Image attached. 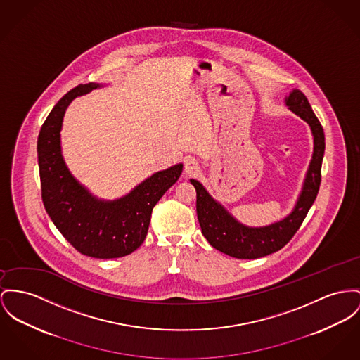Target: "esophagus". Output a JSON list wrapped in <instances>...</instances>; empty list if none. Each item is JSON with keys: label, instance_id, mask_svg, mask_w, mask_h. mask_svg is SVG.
Instances as JSON below:
<instances>
[{"label": "esophagus", "instance_id": "34e87169", "mask_svg": "<svg viewBox=\"0 0 360 360\" xmlns=\"http://www.w3.org/2000/svg\"><path fill=\"white\" fill-rule=\"evenodd\" d=\"M198 172H199V165H198V162L195 160L190 158V160H187L184 162V173L187 176H195Z\"/></svg>", "mask_w": 360, "mask_h": 360}]
</instances>
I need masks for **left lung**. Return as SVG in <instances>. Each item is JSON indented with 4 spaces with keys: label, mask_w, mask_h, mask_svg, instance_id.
Listing matches in <instances>:
<instances>
[{
    "label": "left lung",
    "mask_w": 360,
    "mask_h": 360,
    "mask_svg": "<svg viewBox=\"0 0 360 360\" xmlns=\"http://www.w3.org/2000/svg\"><path fill=\"white\" fill-rule=\"evenodd\" d=\"M288 109L306 121L311 129L312 157L302 190L292 212L280 221L264 226H248L232 216L203 184L191 179L196 190V214L202 233L216 250L239 259H255L281 250L300 228L316 198L325 153V134L306 96L293 89L284 99Z\"/></svg>",
    "instance_id": "obj_1"
}]
</instances>
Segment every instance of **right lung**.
<instances>
[{
  "instance_id": "1",
  "label": "right lung",
  "mask_w": 360,
  "mask_h": 360,
  "mask_svg": "<svg viewBox=\"0 0 360 360\" xmlns=\"http://www.w3.org/2000/svg\"><path fill=\"white\" fill-rule=\"evenodd\" d=\"M105 84H79L49 113L38 136L42 200L53 224L83 255L110 259L134 252L143 243L153 207L179 180L183 164L153 173L117 199H101L67 167L61 148L63 121L75 98Z\"/></svg>"
}]
</instances>
